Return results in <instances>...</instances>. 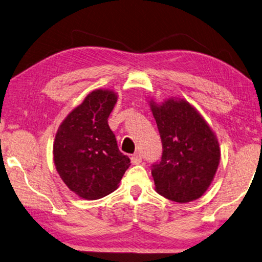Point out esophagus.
Returning a JSON list of instances; mask_svg holds the SVG:
<instances>
[{
	"mask_svg": "<svg viewBox=\"0 0 262 262\" xmlns=\"http://www.w3.org/2000/svg\"><path fill=\"white\" fill-rule=\"evenodd\" d=\"M131 161H132V164L134 165H139L141 161H143V158H141V154L140 153H135L134 156L131 157Z\"/></svg>",
	"mask_w": 262,
	"mask_h": 262,
	"instance_id": "esophagus-1",
	"label": "esophagus"
}]
</instances>
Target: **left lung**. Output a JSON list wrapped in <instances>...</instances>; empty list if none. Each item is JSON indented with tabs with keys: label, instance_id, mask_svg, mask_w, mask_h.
I'll return each mask as SVG.
<instances>
[{
	"label": "left lung",
	"instance_id": "1",
	"mask_svg": "<svg viewBox=\"0 0 262 262\" xmlns=\"http://www.w3.org/2000/svg\"><path fill=\"white\" fill-rule=\"evenodd\" d=\"M162 143L161 160L153 165L156 191L178 203L200 199L220 165L217 136L203 116L183 98L148 101Z\"/></svg>",
	"mask_w": 262,
	"mask_h": 262
}]
</instances>
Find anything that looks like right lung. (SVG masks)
<instances>
[{"instance_id":"1","label":"right lung","mask_w":262,"mask_h":262,"mask_svg":"<svg viewBox=\"0 0 262 262\" xmlns=\"http://www.w3.org/2000/svg\"><path fill=\"white\" fill-rule=\"evenodd\" d=\"M117 102L111 89H95L60 124L53 160L68 189L84 200H98L117 189L130 166L119 151L108 118Z\"/></svg>"}]
</instances>
